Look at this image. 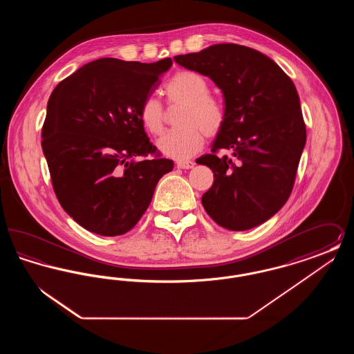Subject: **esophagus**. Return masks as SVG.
Returning a JSON list of instances; mask_svg holds the SVG:
<instances>
[{
    "instance_id": "1",
    "label": "esophagus",
    "mask_w": 354,
    "mask_h": 354,
    "mask_svg": "<svg viewBox=\"0 0 354 354\" xmlns=\"http://www.w3.org/2000/svg\"><path fill=\"white\" fill-rule=\"evenodd\" d=\"M176 166H178V169H194L195 162H191V160H179V162L176 163Z\"/></svg>"
}]
</instances>
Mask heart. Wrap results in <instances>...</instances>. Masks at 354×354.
Masks as SVG:
<instances>
[{"label": "heart", "instance_id": "obj_1", "mask_svg": "<svg viewBox=\"0 0 354 354\" xmlns=\"http://www.w3.org/2000/svg\"><path fill=\"white\" fill-rule=\"evenodd\" d=\"M208 84L194 71L176 73L165 86L169 102L183 103L176 130L162 136L156 146L163 155L185 160L201 151L204 134H218L225 120L223 104L208 95ZM139 119L147 133L158 136L165 130V113L155 97L145 98L139 107Z\"/></svg>", "mask_w": 354, "mask_h": 354}]
</instances>
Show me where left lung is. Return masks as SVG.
<instances>
[{
	"label": "left lung",
	"instance_id": "obj_1",
	"mask_svg": "<svg viewBox=\"0 0 354 354\" xmlns=\"http://www.w3.org/2000/svg\"><path fill=\"white\" fill-rule=\"evenodd\" d=\"M183 68L208 77L223 93L225 120L212 151L198 163L214 172L203 194L207 214L223 228L247 231L286 204L295 183L306 131L292 80L266 54L236 44L176 55Z\"/></svg>",
	"mask_w": 354,
	"mask_h": 354
}]
</instances>
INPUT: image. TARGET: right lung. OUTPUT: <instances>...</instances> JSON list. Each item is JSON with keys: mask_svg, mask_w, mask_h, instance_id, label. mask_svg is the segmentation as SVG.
<instances>
[{"mask_svg": "<svg viewBox=\"0 0 354 354\" xmlns=\"http://www.w3.org/2000/svg\"><path fill=\"white\" fill-rule=\"evenodd\" d=\"M171 58L153 64L101 58L57 84L48 102L42 151L54 192L68 216L101 236L130 231L174 169L155 152L139 119Z\"/></svg>", "mask_w": 354, "mask_h": 354, "instance_id": "1", "label": "right lung"}]
</instances>
